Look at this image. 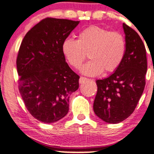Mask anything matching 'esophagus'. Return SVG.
<instances>
[{
	"label": "esophagus",
	"instance_id": "obj_1",
	"mask_svg": "<svg viewBox=\"0 0 154 154\" xmlns=\"http://www.w3.org/2000/svg\"><path fill=\"white\" fill-rule=\"evenodd\" d=\"M88 79L85 78V77H81L79 79V84H83V83H85L86 81H88Z\"/></svg>",
	"mask_w": 154,
	"mask_h": 154
}]
</instances>
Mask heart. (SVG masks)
Here are the masks:
<instances>
[{"instance_id": "b5f03b06", "label": "heart", "mask_w": 154, "mask_h": 154, "mask_svg": "<svg viewBox=\"0 0 154 154\" xmlns=\"http://www.w3.org/2000/svg\"><path fill=\"white\" fill-rule=\"evenodd\" d=\"M61 50L70 66H82L87 57L91 60L82 67L88 76L99 75L103 71L111 73L119 68L125 57L126 44L123 35L98 26H91L79 33L77 40L66 38Z\"/></svg>"}]
</instances>
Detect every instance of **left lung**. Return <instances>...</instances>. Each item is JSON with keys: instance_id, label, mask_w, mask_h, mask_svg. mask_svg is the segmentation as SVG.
<instances>
[{"instance_id": "obj_1", "label": "left lung", "mask_w": 154, "mask_h": 154, "mask_svg": "<svg viewBox=\"0 0 154 154\" xmlns=\"http://www.w3.org/2000/svg\"><path fill=\"white\" fill-rule=\"evenodd\" d=\"M123 29L126 50L122 62L110 76L96 80L93 110L100 119L110 124L119 123L131 115L146 85V48L133 29L125 23Z\"/></svg>"}]
</instances>
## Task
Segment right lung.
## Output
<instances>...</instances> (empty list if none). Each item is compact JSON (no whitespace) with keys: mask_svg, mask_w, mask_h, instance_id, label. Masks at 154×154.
I'll use <instances>...</instances> for the list:
<instances>
[{"mask_svg":"<svg viewBox=\"0 0 154 154\" xmlns=\"http://www.w3.org/2000/svg\"><path fill=\"white\" fill-rule=\"evenodd\" d=\"M79 21L44 19L26 33L17 59L19 90L33 117L53 123L66 115L79 75L66 62L61 45Z\"/></svg>","mask_w":154,"mask_h":154,"instance_id":"obj_1","label":"right lung"}]
</instances>
